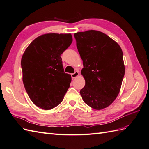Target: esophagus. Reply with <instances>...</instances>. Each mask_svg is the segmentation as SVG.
<instances>
[{
  "instance_id": "34e87169",
  "label": "esophagus",
  "mask_w": 149,
  "mask_h": 149,
  "mask_svg": "<svg viewBox=\"0 0 149 149\" xmlns=\"http://www.w3.org/2000/svg\"><path fill=\"white\" fill-rule=\"evenodd\" d=\"M79 76V72L78 71H76L74 73L71 74V77L72 78H75Z\"/></svg>"
}]
</instances>
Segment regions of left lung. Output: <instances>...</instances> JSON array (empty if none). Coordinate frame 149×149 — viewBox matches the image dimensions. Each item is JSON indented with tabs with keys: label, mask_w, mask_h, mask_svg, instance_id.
Listing matches in <instances>:
<instances>
[{
	"label": "left lung",
	"mask_w": 149,
	"mask_h": 149,
	"mask_svg": "<svg viewBox=\"0 0 149 149\" xmlns=\"http://www.w3.org/2000/svg\"><path fill=\"white\" fill-rule=\"evenodd\" d=\"M76 47L84 68L85 79L80 90L83 100L101 110L110 106L119 93L125 74L123 53L119 44L97 30L75 33Z\"/></svg>",
	"instance_id": "obj_1"
}]
</instances>
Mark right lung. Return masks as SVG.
I'll list each match as a JSON object with an SVG mask.
<instances>
[{"mask_svg":"<svg viewBox=\"0 0 149 149\" xmlns=\"http://www.w3.org/2000/svg\"><path fill=\"white\" fill-rule=\"evenodd\" d=\"M73 42L70 33H47L36 38L21 60L23 83L35 104L52 109L62 102L71 81L60 56Z\"/></svg>","mask_w":149,"mask_h":149,"instance_id":"1","label":"right lung"}]
</instances>
